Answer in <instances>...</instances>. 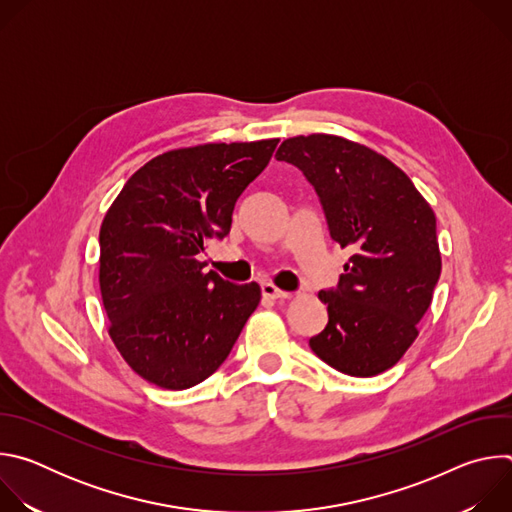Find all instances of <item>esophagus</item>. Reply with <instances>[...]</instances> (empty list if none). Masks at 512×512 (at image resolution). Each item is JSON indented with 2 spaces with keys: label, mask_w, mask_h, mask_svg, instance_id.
Listing matches in <instances>:
<instances>
[{
  "label": "esophagus",
  "mask_w": 512,
  "mask_h": 512,
  "mask_svg": "<svg viewBox=\"0 0 512 512\" xmlns=\"http://www.w3.org/2000/svg\"><path fill=\"white\" fill-rule=\"evenodd\" d=\"M261 294H263V298H269V300H285V298H289L287 291L277 289L273 283H261Z\"/></svg>",
  "instance_id": "obj_1"
}]
</instances>
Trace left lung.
<instances>
[{
    "mask_svg": "<svg viewBox=\"0 0 512 512\" xmlns=\"http://www.w3.org/2000/svg\"><path fill=\"white\" fill-rule=\"evenodd\" d=\"M316 190L330 237L354 255L318 298L326 328L310 348L332 369L375 377L407 352L442 273L435 214L385 156L336 135L285 139L275 154Z\"/></svg>",
    "mask_w": 512,
    "mask_h": 512,
    "instance_id": "obj_1",
    "label": "left lung"
}]
</instances>
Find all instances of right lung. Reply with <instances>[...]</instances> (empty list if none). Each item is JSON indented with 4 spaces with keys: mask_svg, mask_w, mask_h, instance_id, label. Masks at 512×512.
I'll return each mask as SVG.
<instances>
[{
    "mask_svg": "<svg viewBox=\"0 0 512 512\" xmlns=\"http://www.w3.org/2000/svg\"><path fill=\"white\" fill-rule=\"evenodd\" d=\"M279 139L204 143L139 168L107 210L99 283L109 336L129 367L162 389L208 379L229 356L261 300L198 261L225 239L243 190L267 168Z\"/></svg>",
    "mask_w": 512,
    "mask_h": 512,
    "instance_id": "right-lung-1",
    "label": "right lung"
}]
</instances>
